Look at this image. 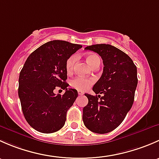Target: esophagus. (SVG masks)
<instances>
[{
	"mask_svg": "<svg viewBox=\"0 0 159 159\" xmlns=\"http://www.w3.org/2000/svg\"><path fill=\"white\" fill-rule=\"evenodd\" d=\"M78 94H79V95H83V94H84V92H83L82 91H78Z\"/></svg>",
	"mask_w": 159,
	"mask_h": 159,
	"instance_id": "esophagus-1",
	"label": "esophagus"
}]
</instances>
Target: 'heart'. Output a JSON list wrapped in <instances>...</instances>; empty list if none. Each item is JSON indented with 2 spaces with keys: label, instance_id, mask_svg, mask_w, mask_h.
I'll return each instance as SVG.
<instances>
[{
  "label": "heart",
  "instance_id": "b5f03b06",
  "mask_svg": "<svg viewBox=\"0 0 159 159\" xmlns=\"http://www.w3.org/2000/svg\"><path fill=\"white\" fill-rule=\"evenodd\" d=\"M75 60H76V56L75 54L70 55L66 62H65V69L68 73H70L74 69V65H75ZM86 61L88 64L93 68L97 64L100 63V57L95 54H89L86 55ZM94 82V79L93 78H82V77H77L70 81V84L72 88L75 89H78L79 91H86L89 89Z\"/></svg>",
  "mask_w": 159,
  "mask_h": 159
}]
</instances>
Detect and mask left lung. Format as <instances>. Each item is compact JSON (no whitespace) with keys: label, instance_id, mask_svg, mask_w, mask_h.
Listing matches in <instances>:
<instances>
[{"label":"left lung","instance_id":"left-lung-1","mask_svg":"<svg viewBox=\"0 0 159 159\" xmlns=\"http://www.w3.org/2000/svg\"><path fill=\"white\" fill-rule=\"evenodd\" d=\"M84 49L98 54L104 68L92 89L98 95L84 94L89 103L83 108L82 119L90 131L105 134L120 125L132 106L138 84L137 68L128 54L110 44H94Z\"/></svg>","mask_w":159,"mask_h":159}]
</instances>
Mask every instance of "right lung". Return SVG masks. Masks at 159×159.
<instances>
[{"label": "right lung", "instance_id": "add662e5", "mask_svg": "<svg viewBox=\"0 0 159 159\" xmlns=\"http://www.w3.org/2000/svg\"><path fill=\"white\" fill-rule=\"evenodd\" d=\"M80 44L54 40L37 48L27 58L19 75L18 96L25 119L41 133H53L65 125L67 111L78 97L68 89L67 59L81 48ZM66 90L56 96L55 87Z\"/></svg>", "mask_w": 159, "mask_h": 159}]
</instances>
